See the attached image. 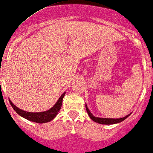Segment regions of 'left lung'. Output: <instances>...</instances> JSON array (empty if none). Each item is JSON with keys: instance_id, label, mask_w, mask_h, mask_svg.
Returning a JSON list of instances; mask_svg holds the SVG:
<instances>
[{"instance_id": "left-lung-1", "label": "left lung", "mask_w": 153, "mask_h": 153, "mask_svg": "<svg viewBox=\"0 0 153 153\" xmlns=\"http://www.w3.org/2000/svg\"><path fill=\"white\" fill-rule=\"evenodd\" d=\"M85 107H86V110H87V112H88V115L90 117V119L92 120H93L94 122L99 123V124H103V125H112V124H117V123H121L122 121L125 120L128 117L130 116V114H128V115L123 117L121 118H103V117H95L90 112V111L88 109V106L87 104L85 103Z\"/></svg>"}]
</instances>
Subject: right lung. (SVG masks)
<instances>
[{
    "mask_svg": "<svg viewBox=\"0 0 153 153\" xmlns=\"http://www.w3.org/2000/svg\"><path fill=\"white\" fill-rule=\"evenodd\" d=\"M65 94V92H64L63 94L60 96L59 99L57 100L55 104L52 106L51 109L47 111H42V112H29V111H25L24 110L20 109L19 108L17 107L11 101L9 100L11 106L14 111L19 114V116L28 120L32 121V122L37 123H45L50 122L51 120L54 119L56 117L58 113V111L60 110L61 108L62 103H63V99L64 96Z\"/></svg>",
    "mask_w": 153,
    "mask_h": 153,
    "instance_id": "1",
    "label": "right lung"
}]
</instances>
